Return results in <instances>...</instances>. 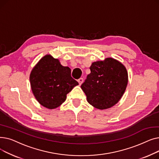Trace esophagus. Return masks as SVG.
Wrapping results in <instances>:
<instances>
[{"label":"esophagus","instance_id":"1","mask_svg":"<svg viewBox=\"0 0 159 159\" xmlns=\"http://www.w3.org/2000/svg\"><path fill=\"white\" fill-rule=\"evenodd\" d=\"M83 81H84V79H83L82 78H80V79H78V82H79V85H81V84H82Z\"/></svg>","mask_w":159,"mask_h":159}]
</instances>
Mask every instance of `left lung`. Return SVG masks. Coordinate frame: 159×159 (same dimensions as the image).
Returning a JSON list of instances; mask_svg holds the SVG:
<instances>
[{
	"instance_id": "obj_1",
	"label": "left lung",
	"mask_w": 159,
	"mask_h": 159,
	"mask_svg": "<svg viewBox=\"0 0 159 159\" xmlns=\"http://www.w3.org/2000/svg\"><path fill=\"white\" fill-rule=\"evenodd\" d=\"M81 88L88 102L99 110H105L117 103L126 90L128 77L127 70L120 62L112 58L97 61L90 66Z\"/></svg>"
}]
</instances>
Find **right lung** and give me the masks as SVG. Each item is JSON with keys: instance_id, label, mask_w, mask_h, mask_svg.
I'll use <instances>...</instances> for the list:
<instances>
[{"instance_id": "right-lung-1", "label": "right lung", "mask_w": 159, "mask_h": 159, "mask_svg": "<svg viewBox=\"0 0 159 159\" xmlns=\"http://www.w3.org/2000/svg\"><path fill=\"white\" fill-rule=\"evenodd\" d=\"M33 93L37 101L48 109H54L65 101L66 95L79 84L71 76L69 67L47 55L42 58L30 74Z\"/></svg>"}]
</instances>
